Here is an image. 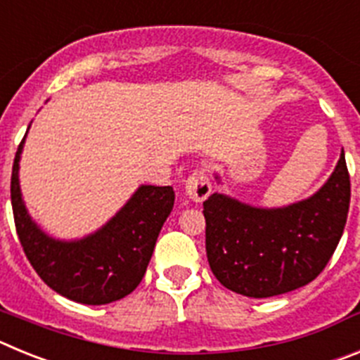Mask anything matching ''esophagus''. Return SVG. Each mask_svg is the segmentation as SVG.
Masks as SVG:
<instances>
[{
    "mask_svg": "<svg viewBox=\"0 0 360 360\" xmlns=\"http://www.w3.org/2000/svg\"><path fill=\"white\" fill-rule=\"evenodd\" d=\"M186 193L193 202H203L212 193L211 180L207 176V169H196L186 180Z\"/></svg>",
    "mask_w": 360,
    "mask_h": 360,
    "instance_id": "esophagus-1",
    "label": "esophagus"
}]
</instances>
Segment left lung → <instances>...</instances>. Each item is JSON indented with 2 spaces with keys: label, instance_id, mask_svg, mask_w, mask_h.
Wrapping results in <instances>:
<instances>
[{
  "label": "left lung",
  "instance_id": "left-lung-1",
  "mask_svg": "<svg viewBox=\"0 0 360 360\" xmlns=\"http://www.w3.org/2000/svg\"><path fill=\"white\" fill-rule=\"evenodd\" d=\"M348 209L345 153L316 195L287 207H252L214 193L203 202L209 266L225 288L247 297L304 287L335 252Z\"/></svg>",
  "mask_w": 360,
  "mask_h": 360
}]
</instances>
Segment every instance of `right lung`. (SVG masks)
I'll use <instances>...</instances> for the list:
<instances>
[{"instance_id":"right-lung-1","label":"right lung","mask_w":360,"mask_h":360,"mask_svg":"<svg viewBox=\"0 0 360 360\" xmlns=\"http://www.w3.org/2000/svg\"><path fill=\"white\" fill-rule=\"evenodd\" d=\"M23 144L25 139L12 165L11 200L18 238L34 270L57 294L82 304H108L131 294L171 214L173 187L141 186L97 232L82 240H56L30 218L21 198L18 171Z\"/></svg>"}]
</instances>
